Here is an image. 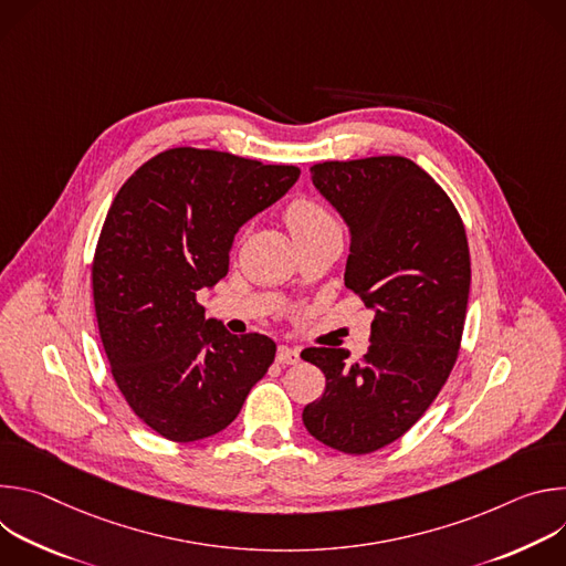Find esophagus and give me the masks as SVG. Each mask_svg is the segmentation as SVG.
<instances>
[{
    "mask_svg": "<svg viewBox=\"0 0 566 566\" xmlns=\"http://www.w3.org/2000/svg\"><path fill=\"white\" fill-rule=\"evenodd\" d=\"M277 363L280 365H295L300 360V349H293V347H286V345H280L277 347Z\"/></svg>",
    "mask_w": 566,
    "mask_h": 566,
    "instance_id": "1",
    "label": "esophagus"
}]
</instances>
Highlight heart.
<instances>
[{
  "mask_svg": "<svg viewBox=\"0 0 566 566\" xmlns=\"http://www.w3.org/2000/svg\"><path fill=\"white\" fill-rule=\"evenodd\" d=\"M284 221H286V226H289V230H291V234H293L297 244L304 239H311L315 234H322V232L336 228L332 214L325 208H322L317 201L306 199V197L293 199L286 206Z\"/></svg>",
  "mask_w": 566,
  "mask_h": 566,
  "instance_id": "1",
  "label": "heart"
}]
</instances>
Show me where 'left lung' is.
Instances as JSON below:
<instances>
[{
  "label": "left lung",
  "instance_id": "8db88e82",
  "mask_svg": "<svg viewBox=\"0 0 566 566\" xmlns=\"http://www.w3.org/2000/svg\"><path fill=\"white\" fill-rule=\"evenodd\" d=\"M311 181L349 226L345 286L374 319L360 360L334 347L302 352L327 378L302 421L319 443L369 454L426 415L457 363L470 293L465 228L443 188L406 156L327 160Z\"/></svg>",
  "mask_w": 566,
  "mask_h": 566
}]
</instances>
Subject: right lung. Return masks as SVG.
Returning <instances> with one entry per match:
<instances>
[{"label":"right lung","mask_w":566,"mask_h":566,"mask_svg":"<svg viewBox=\"0 0 566 566\" xmlns=\"http://www.w3.org/2000/svg\"><path fill=\"white\" fill-rule=\"evenodd\" d=\"M297 177L295 166L172 147L118 190L94 255V306L120 394L160 437L221 432L269 371L275 343L206 319L197 291L226 277L237 230Z\"/></svg>","instance_id":"obj_1"}]
</instances>
